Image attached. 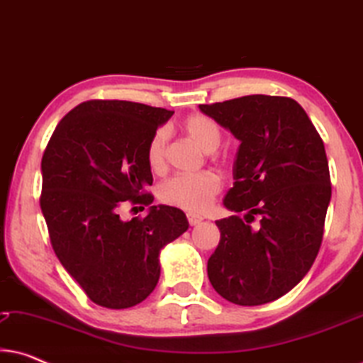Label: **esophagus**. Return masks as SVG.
Here are the masks:
<instances>
[{
	"mask_svg": "<svg viewBox=\"0 0 363 363\" xmlns=\"http://www.w3.org/2000/svg\"><path fill=\"white\" fill-rule=\"evenodd\" d=\"M186 218H188V223H190V226H196L198 223L203 221V218L200 215H195V213H188Z\"/></svg>",
	"mask_w": 363,
	"mask_h": 363,
	"instance_id": "obj_1",
	"label": "esophagus"
}]
</instances>
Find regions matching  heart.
<instances>
[{
    "mask_svg": "<svg viewBox=\"0 0 363 363\" xmlns=\"http://www.w3.org/2000/svg\"><path fill=\"white\" fill-rule=\"evenodd\" d=\"M182 130L203 150L211 153L221 143V130L213 118L195 113L185 118ZM167 140L168 132L158 128L147 145V162L152 172L163 173L167 170ZM221 190V180L210 170L195 175H178L167 180L160 186V200L167 205L182 208L190 213H203L211 205Z\"/></svg>",
    "mask_w": 363,
    "mask_h": 363,
    "instance_id": "heart-1",
    "label": "heart"
}]
</instances>
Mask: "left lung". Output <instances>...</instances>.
Returning <instances> with one entry per match:
<instances>
[{"label": "left lung", "instance_id": "8db88e82", "mask_svg": "<svg viewBox=\"0 0 363 363\" xmlns=\"http://www.w3.org/2000/svg\"><path fill=\"white\" fill-rule=\"evenodd\" d=\"M200 111L241 142L225 206L246 211L216 221L221 238L208 259L211 286L238 306L279 299L320 250L332 195L324 142L291 97L255 94L201 104ZM256 217L260 223L251 227Z\"/></svg>", "mask_w": 363, "mask_h": 363}]
</instances>
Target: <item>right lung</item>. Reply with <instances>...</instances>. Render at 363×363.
Wrapping results in <instances>:
<instances>
[{
  "label": "right lung",
  "mask_w": 363,
  "mask_h": 363,
  "mask_svg": "<svg viewBox=\"0 0 363 363\" xmlns=\"http://www.w3.org/2000/svg\"><path fill=\"white\" fill-rule=\"evenodd\" d=\"M172 116L138 102L87 101L62 117L44 150L39 203L52 250L97 306L145 301L160 277V250L188 230L185 213L167 205L120 218L123 207L152 205L147 145Z\"/></svg>",
  "instance_id": "obj_1"
}]
</instances>
